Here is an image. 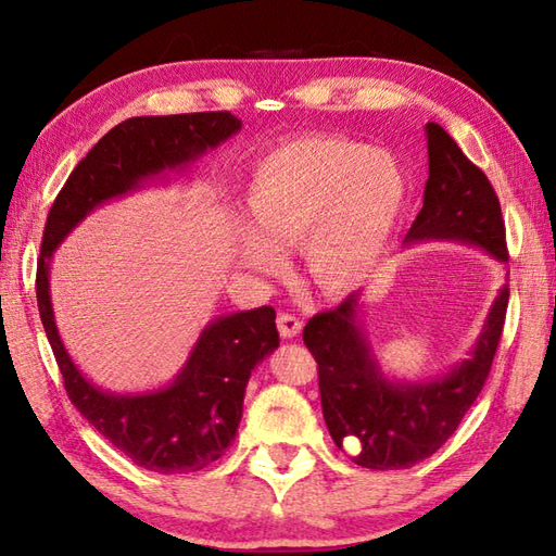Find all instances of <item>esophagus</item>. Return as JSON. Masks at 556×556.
<instances>
[{
	"instance_id": "34e87169",
	"label": "esophagus",
	"mask_w": 556,
	"mask_h": 556,
	"mask_svg": "<svg viewBox=\"0 0 556 556\" xmlns=\"http://www.w3.org/2000/svg\"><path fill=\"white\" fill-rule=\"evenodd\" d=\"M278 332L280 338H298L302 332V320L292 314H278Z\"/></svg>"
}]
</instances>
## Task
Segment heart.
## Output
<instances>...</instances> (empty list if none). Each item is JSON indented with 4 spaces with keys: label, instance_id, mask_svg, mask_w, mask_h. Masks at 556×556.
Segmentation results:
<instances>
[{
    "label": "heart",
    "instance_id": "b5f03b06",
    "mask_svg": "<svg viewBox=\"0 0 556 556\" xmlns=\"http://www.w3.org/2000/svg\"><path fill=\"white\" fill-rule=\"evenodd\" d=\"M404 197V168L386 150L340 138L286 144L258 162L247 188L252 226H238V258L276 276L286 266L278 247H304L316 286L350 294L380 266Z\"/></svg>",
    "mask_w": 556,
    "mask_h": 556
}]
</instances>
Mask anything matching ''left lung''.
I'll return each mask as SVG.
<instances>
[{
  "instance_id": "left-lung-1",
  "label": "left lung",
  "mask_w": 556,
  "mask_h": 556,
  "mask_svg": "<svg viewBox=\"0 0 556 556\" xmlns=\"http://www.w3.org/2000/svg\"><path fill=\"white\" fill-rule=\"evenodd\" d=\"M426 138L424 208L404 242H462L507 264L502 208L490 180L438 123H426ZM507 302L504 282L468 359L428 380H400L382 371L364 324L362 290L338 309L316 314L304 326V344L316 356L320 406L332 442L346 452L352 439L357 445L356 453H348L352 462L376 471L409 468L435 454L485 386Z\"/></svg>"
}]
</instances>
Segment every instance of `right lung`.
<instances>
[{"instance_id": "add662e5", "label": "right lung", "mask_w": 556, "mask_h": 556, "mask_svg": "<svg viewBox=\"0 0 556 556\" xmlns=\"http://www.w3.org/2000/svg\"><path fill=\"white\" fill-rule=\"evenodd\" d=\"M240 128L242 123L228 111L123 121L73 168L47 216L35 288L42 326L66 392L111 445L147 471H200L236 440L247 382L254 366L280 344L276 312L258 306L208 320L188 362L168 386L144 392H111L88 380L59 336L49 266L56 247L97 206L138 192L168 170L188 168Z\"/></svg>"}]
</instances>
